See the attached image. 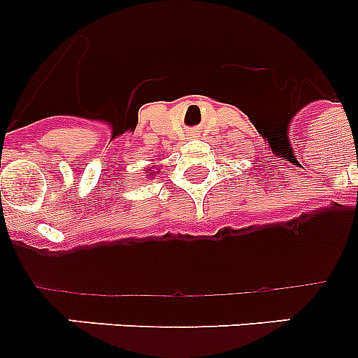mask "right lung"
<instances>
[{
  "mask_svg": "<svg viewBox=\"0 0 358 358\" xmlns=\"http://www.w3.org/2000/svg\"><path fill=\"white\" fill-rule=\"evenodd\" d=\"M154 173H156V172H154V170H147V176H148V177L154 176Z\"/></svg>",
  "mask_w": 358,
  "mask_h": 358,
  "instance_id": "obj_1",
  "label": "right lung"
}]
</instances>
